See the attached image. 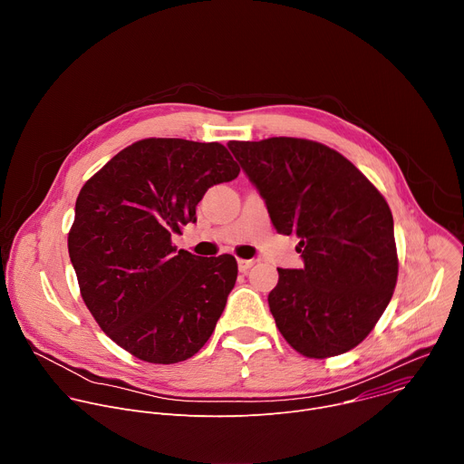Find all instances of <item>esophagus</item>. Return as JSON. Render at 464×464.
I'll list each match as a JSON object with an SVG mask.
<instances>
[{
    "label": "esophagus",
    "mask_w": 464,
    "mask_h": 464,
    "mask_svg": "<svg viewBox=\"0 0 464 464\" xmlns=\"http://www.w3.org/2000/svg\"><path fill=\"white\" fill-rule=\"evenodd\" d=\"M255 258H238V270L242 272V274H247L253 266H255Z\"/></svg>",
    "instance_id": "esophagus-1"
}]
</instances>
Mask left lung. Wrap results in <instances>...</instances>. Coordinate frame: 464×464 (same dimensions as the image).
<instances>
[{"mask_svg": "<svg viewBox=\"0 0 464 464\" xmlns=\"http://www.w3.org/2000/svg\"><path fill=\"white\" fill-rule=\"evenodd\" d=\"M227 147L276 229L299 238L303 268H277L268 295L281 334L308 358L354 349L387 308L399 276L383 196L347 158L315 141L270 138Z\"/></svg>", "mask_w": 464, "mask_h": 464, "instance_id": "left-lung-1", "label": "left lung"}]
</instances>
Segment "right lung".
Here are the masks:
<instances>
[{"instance_id":"obj_1","label":"right lung","mask_w":464,"mask_h":464,"mask_svg":"<svg viewBox=\"0 0 464 464\" xmlns=\"http://www.w3.org/2000/svg\"><path fill=\"white\" fill-rule=\"evenodd\" d=\"M240 169L220 143L143 140L113 156L81 188L68 237L82 299L119 347L150 363H178L211 338L237 281L231 255L176 251L209 187Z\"/></svg>"}]
</instances>
